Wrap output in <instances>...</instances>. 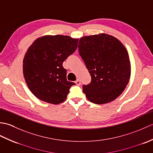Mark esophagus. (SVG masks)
I'll return each instance as SVG.
<instances>
[{
	"mask_svg": "<svg viewBox=\"0 0 153 153\" xmlns=\"http://www.w3.org/2000/svg\"><path fill=\"white\" fill-rule=\"evenodd\" d=\"M75 83H76V84L77 85H81V82H80L79 79H77Z\"/></svg>",
	"mask_w": 153,
	"mask_h": 153,
	"instance_id": "obj_1",
	"label": "esophagus"
}]
</instances>
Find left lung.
I'll return each mask as SVG.
<instances>
[{"mask_svg": "<svg viewBox=\"0 0 153 153\" xmlns=\"http://www.w3.org/2000/svg\"><path fill=\"white\" fill-rule=\"evenodd\" d=\"M80 56L91 76L83 91L89 101L97 105L115 100L125 89L130 79L129 54L122 42L106 33L82 37Z\"/></svg>", "mask_w": 153, "mask_h": 153, "instance_id": "1", "label": "left lung"}]
</instances>
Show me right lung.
Returning <instances> with one entry per match:
<instances>
[{"instance_id":"right-lung-1","label":"right lung","mask_w":153,"mask_h":153,"mask_svg":"<svg viewBox=\"0 0 153 153\" xmlns=\"http://www.w3.org/2000/svg\"><path fill=\"white\" fill-rule=\"evenodd\" d=\"M78 39L67 35L37 38L25 54L23 74L28 88L40 99L58 105L67 98L74 82H68L62 63L77 49Z\"/></svg>"}]
</instances>
